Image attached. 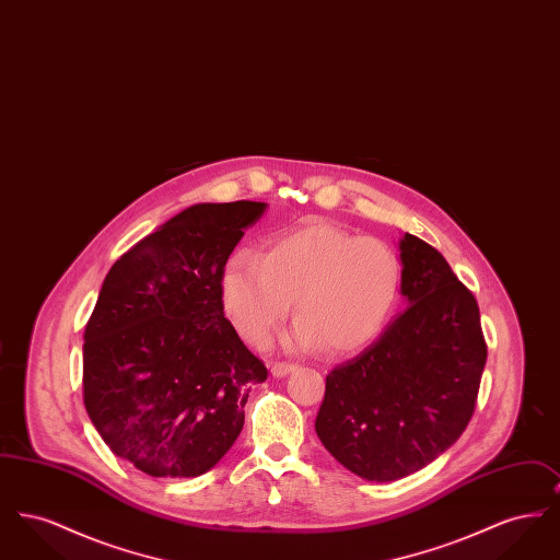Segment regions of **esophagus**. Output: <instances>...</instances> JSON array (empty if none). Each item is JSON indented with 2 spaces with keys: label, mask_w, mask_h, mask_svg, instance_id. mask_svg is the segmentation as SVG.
<instances>
[{
  "label": "esophagus",
  "mask_w": 560,
  "mask_h": 560,
  "mask_svg": "<svg viewBox=\"0 0 560 560\" xmlns=\"http://www.w3.org/2000/svg\"><path fill=\"white\" fill-rule=\"evenodd\" d=\"M295 370V365L292 363H272L270 365V373L275 375V377H285L288 373H292Z\"/></svg>",
  "instance_id": "esophagus-1"
}]
</instances>
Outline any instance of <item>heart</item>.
<instances>
[{"mask_svg":"<svg viewBox=\"0 0 560 560\" xmlns=\"http://www.w3.org/2000/svg\"><path fill=\"white\" fill-rule=\"evenodd\" d=\"M222 304L241 336L265 347L288 319L293 350L336 354L368 347L390 319L400 292L395 249L329 222H311L270 241L262 254L240 252L222 270Z\"/></svg>","mask_w":560,"mask_h":560,"instance_id":"heart-1","label":"heart"}]
</instances>
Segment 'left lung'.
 Segmentation results:
<instances>
[{
	"label": "left lung",
	"instance_id": "8db88e82",
	"mask_svg": "<svg viewBox=\"0 0 560 560\" xmlns=\"http://www.w3.org/2000/svg\"><path fill=\"white\" fill-rule=\"evenodd\" d=\"M405 308L361 354L327 373L315 430L357 477L390 482L447 452L479 395V304L427 241L399 240Z\"/></svg>",
	"mask_w": 560,
	"mask_h": 560
}]
</instances>
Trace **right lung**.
Listing matches in <instances>:
<instances>
[{"instance_id": "1", "label": "right lung", "mask_w": 560, "mask_h": 560, "mask_svg": "<svg viewBox=\"0 0 560 560\" xmlns=\"http://www.w3.org/2000/svg\"><path fill=\"white\" fill-rule=\"evenodd\" d=\"M267 203H197L107 272L83 334V402L108 450L151 477L213 468L265 363L224 317L222 270Z\"/></svg>"}]
</instances>
